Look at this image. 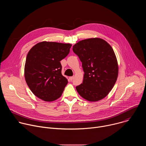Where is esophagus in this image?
I'll return each instance as SVG.
<instances>
[{
	"mask_svg": "<svg viewBox=\"0 0 146 146\" xmlns=\"http://www.w3.org/2000/svg\"><path fill=\"white\" fill-rule=\"evenodd\" d=\"M73 78H74V76H71V77H69V80H70V81H72Z\"/></svg>",
	"mask_w": 146,
	"mask_h": 146,
	"instance_id": "obj_1",
	"label": "esophagus"
}]
</instances>
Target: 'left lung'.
<instances>
[{"instance_id":"1","label":"left lung","mask_w":146,"mask_h":146,"mask_svg":"<svg viewBox=\"0 0 146 146\" xmlns=\"http://www.w3.org/2000/svg\"><path fill=\"white\" fill-rule=\"evenodd\" d=\"M82 62L84 79L76 87L79 95L90 102L105 98L113 88L118 75L114 51L106 41L95 37L82 40L73 46Z\"/></svg>"}]
</instances>
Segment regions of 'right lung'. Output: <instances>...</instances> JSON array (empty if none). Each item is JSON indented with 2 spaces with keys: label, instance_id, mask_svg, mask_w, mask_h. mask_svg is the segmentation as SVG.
<instances>
[{
  "label": "right lung",
  "instance_id": "obj_1",
  "mask_svg": "<svg viewBox=\"0 0 146 146\" xmlns=\"http://www.w3.org/2000/svg\"><path fill=\"white\" fill-rule=\"evenodd\" d=\"M72 44L43 41L28 52L24 68L27 85L33 94L45 102L59 98L68 84L62 76L60 61L69 53Z\"/></svg>",
  "mask_w": 146,
  "mask_h": 146
}]
</instances>
